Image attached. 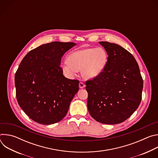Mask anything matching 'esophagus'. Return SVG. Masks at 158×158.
<instances>
[{
  "instance_id": "34e87169",
  "label": "esophagus",
  "mask_w": 158,
  "mask_h": 158,
  "mask_svg": "<svg viewBox=\"0 0 158 158\" xmlns=\"http://www.w3.org/2000/svg\"><path fill=\"white\" fill-rule=\"evenodd\" d=\"M79 88L80 89H83V88H84L85 87V85L83 83V82H80L79 83Z\"/></svg>"
}]
</instances>
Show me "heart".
<instances>
[{"mask_svg":"<svg viewBox=\"0 0 158 158\" xmlns=\"http://www.w3.org/2000/svg\"><path fill=\"white\" fill-rule=\"evenodd\" d=\"M107 62V54L104 49L87 48L71 53L67 61L62 63L61 69L68 77H74L81 70L84 78L92 79L103 72Z\"/></svg>","mask_w":158,"mask_h":158,"instance_id":"b5f03b06","label":"heart"}]
</instances>
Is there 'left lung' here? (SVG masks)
I'll return each mask as SVG.
<instances>
[{
	"instance_id": "left-lung-1",
	"label": "left lung",
	"mask_w": 158,
	"mask_h": 158,
	"mask_svg": "<svg viewBox=\"0 0 158 158\" xmlns=\"http://www.w3.org/2000/svg\"><path fill=\"white\" fill-rule=\"evenodd\" d=\"M108 55L103 72L85 81L87 109L98 122L116 124L129 118L139 107L143 81L133 56L119 45L99 42Z\"/></svg>"
}]
</instances>
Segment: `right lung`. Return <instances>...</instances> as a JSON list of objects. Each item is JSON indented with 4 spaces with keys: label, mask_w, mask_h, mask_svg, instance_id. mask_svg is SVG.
Here are the masks:
<instances>
[{
    "label": "right lung",
    "mask_w": 158,
    "mask_h": 158,
    "mask_svg": "<svg viewBox=\"0 0 158 158\" xmlns=\"http://www.w3.org/2000/svg\"><path fill=\"white\" fill-rule=\"evenodd\" d=\"M74 42H52L31 51L15 74L17 102L35 122L49 125L61 121L79 91L78 80L69 79L60 67Z\"/></svg>",
    "instance_id": "right-lung-1"
}]
</instances>
